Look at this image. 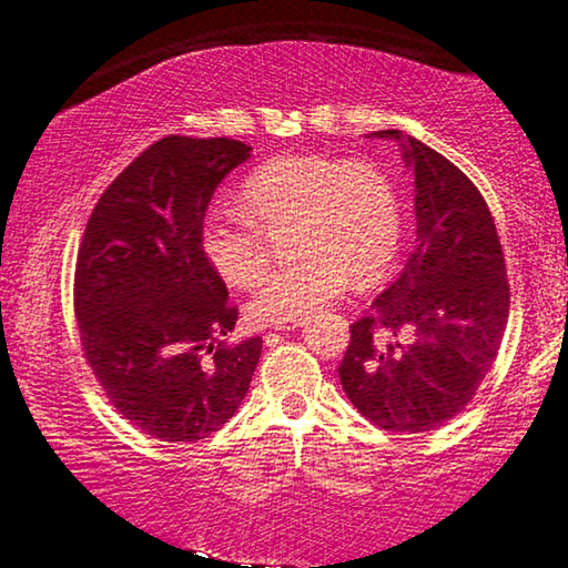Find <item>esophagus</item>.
I'll use <instances>...</instances> for the list:
<instances>
[{
	"mask_svg": "<svg viewBox=\"0 0 568 568\" xmlns=\"http://www.w3.org/2000/svg\"><path fill=\"white\" fill-rule=\"evenodd\" d=\"M301 324H303V322H291V324H281V326H275V329H277V332H295V329H298Z\"/></svg>",
	"mask_w": 568,
	"mask_h": 568,
	"instance_id": "1",
	"label": "esophagus"
}]
</instances>
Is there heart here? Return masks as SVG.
<instances>
[{"label": "heart", "mask_w": 568, "mask_h": 568, "mask_svg": "<svg viewBox=\"0 0 568 568\" xmlns=\"http://www.w3.org/2000/svg\"><path fill=\"white\" fill-rule=\"evenodd\" d=\"M242 207H213L201 226L207 262L231 285H252L267 267L265 231L293 219L295 257L252 293L254 324L281 326L339 298L349 277L381 275L402 242V205L378 166L326 154L270 159L242 182Z\"/></svg>", "instance_id": "obj_1"}]
</instances>
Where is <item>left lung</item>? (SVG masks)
Returning a JSON list of instances; mask_svg holds the SVG:
<instances>
[{
  "mask_svg": "<svg viewBox=\"0 0 568 568\" xmlns=\"http://www.w3.org/2000/svg\"><path fill=\"white\" fill-rule=\"evenodd\" d=\"M396 139L414 172L417 246L402 275L349 326L339 381L355 409L388 433L443 427L466 409L497 357L509 283L478 187L427 143Z\"/></svg>",
  "mask_w": 568,
  "mask_h": 568,
  "instance_id": "8db88e82",
  "label": "left lung"
}]
</instances>
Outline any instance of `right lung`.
<instances>
[{
	"mask_svg": "<svg viewBox=\"0 0 568 568\" xmlns=\"http://www.w3.org/2000/svg\"><path fill=\"white\" fill-rule=\"evenodd\" d=\"M252 146L166 135L118 174L87 221L74 311L94 378L123 417L166 443H195L244 402L262 339L226 345L239 308L207 262V203Z\"/></svg>",
	"mask_w": 568,
	"mask_h": 568,
	"instance_id": "add662e5",
	"label": "right lung"
}]
</instances>
